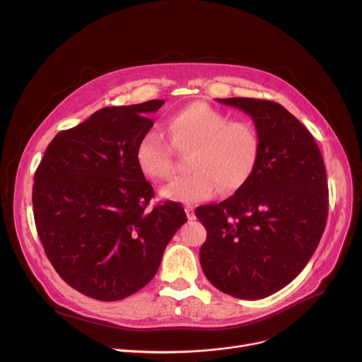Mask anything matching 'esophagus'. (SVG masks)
<instances>
[{
    "instance_id": "1",
    "label": "esophagus",
    "mask_w": 362,
    "mask_h": 362,
    "mask_svg": "<svg viewBox=\"0 0 362 362\" xmlns=\"http://www.w3.org/2000/svg\"><path fill=\"white\" fill-rule=\"evenodd\" d=\"M185 214H187V218H188V221H194V219H196L194 209L191 207V206H187V207H185Z\"/></svg>"
}]
</instances>
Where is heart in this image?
Here are the masks:
<instances>
[{"mask_svg":"<svg viewBox=\"0 0 362 362\" xmlns=\"http://www.w3.org/2000/svg\"><path fill=\"white\" fill-rule=\"evenodd\" d=\"M169 141L158 130L144 133L136 146V163L153 181L173 175L174 151H191L189 174L160 189L165 199L197 203L214 197L218 189L233 193L243 188L259 165L262 140L256 125L229 117L206 102L189 103L166 118Z\"/></svg>","mask_w":362,"mask_h":362,"instance_id":"obj_1","label":"heart"}]
</instances>
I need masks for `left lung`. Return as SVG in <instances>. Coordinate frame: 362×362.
Returning a JSON list of instances; mask_svg holds the SVG:
<instances>
[{
	"instance_id": "left-lung-1",
	"label": "left lung",
	"mask_w": 362,
	"mask_h": 362,
	"mask_svg": "<svg viewBox=\"0 0 362 362\" xmlns=\"http://www.w3.org/2000/svg\"><path fill=\"white\" fill-rule=\"evenodd\" d=\"M248 114L262 155L250 181L219 204L196 209L207 238L200 264L210 284L241 300H260L291 284L325 232L326 168L314 137L282 105L218 99Z\"/></svg>"
}]
</instances>
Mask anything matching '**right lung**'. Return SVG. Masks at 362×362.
<instances>
[{
    "label": "right lung",
    "mask_w": 362,
    "mask_h": 362,
    "mask_svg": "<svg viewBox=\"0 0 362 362\" xmlns=\"http://www.w3.org/2000/svg\"><path fill=\"white\" fill-rule=\"evenodd\" d=\"M165 100L108 106L48 144L32 193L37 235L61 278L83 295L118 301L156 274L163 251L187 222L175 202L155 197L136 146Z\"/></svg>",
    "instance_id": "right-lung-1"
}]
</instances>
